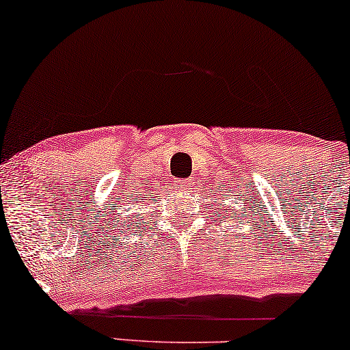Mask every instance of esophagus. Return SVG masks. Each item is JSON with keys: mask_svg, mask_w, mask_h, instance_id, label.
Returning <instances> with one entry per match:
<instances>
[{"mask_svg": "<svg viewBox=\"0 0 350 350\" xmlns=\"http://www.w3.org/2000/svg\"><path fill=\"white\" fill-rule=\"evenodd\" d=\"M174 188L178 189V191H186V189L191 188V181L188 178H178L174 183Z\"/></svg>", "mask_w": 350, "mask_h": 350, "instance_id": "1", "label": "esophagus"}]
</instances>
